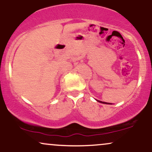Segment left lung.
Returning <instances> with one entry per match:
<instances>
[{
  "instance_id": "1",
  "label": "left lung",
  "mask_w": 152,
  "mask_h": 152,
  "mask_svg": "<svg viewBox=\"0 0 152 152\" xmlns=\"http://www.w3.org/2000/svg\"><path fill=\"white\" fill-rule=\"evenodd\" d=\"M97 102H99V103H102V104H109V103H106V102H101V101H99V100H97Z\"/></svg>"
}]
</instances>
